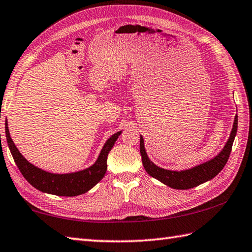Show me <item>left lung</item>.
I'll list each match as a JSON object with an SVG mask.
<instances>
[{"label":"left lung","mask_w":252,"mask_h":252,"mask_svg":"<svg viewBox=\"0 0 252 252\" xmlns=\"http://www.w3.org/2000/svg\"><path fill=\"white\" fill-rule=\"evenodd\" d=\"M238 127V117L236 115L233 129H231L230 135L228 141L226 143L224 149L220 152L219 155H216L214 158H212L208 161L200 164L195 167H192L190 169L177 171V170H168L160 168L153 162L149 156L146 154L145 146H144V139L143 136H140V152L142 156V162L144 166V169L147 174L152 176L153 178L159 180L162 184L170 187L172 189L178 190H186L191 189L201 184L213 179L219 172L224 168V166L227 162L231 147L235 140L236 133H237Z\"/></svg>","instance_id":"obj_1"}]
</instances>
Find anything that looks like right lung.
Returning a JSON list of instances; mask_svg holds the SVG:
<instances>
[{"label":"right lung","instance_id":"add662e5","mask_svg":"<svg viewBox=\"0 0 252 252\" xmlns=\"http://www.w3.org/2000/svg\"><path fill=\"white\" fill-rule=\"evenodd\" d=\"M121 132L115 133L107 140L95 164L91 167L71 174H52L31 164L21 154L9 135L7 120H5V135L8 149L24 178L37 190L60 196H75L85 193L103 178L107 170V156Z\"/></svg>","mask_w":252,"mask_h":252}]
</instances>
